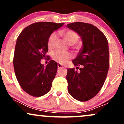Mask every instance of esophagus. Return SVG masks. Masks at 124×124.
I'll return each instance as SVG.
<instances>
[{
    "mask_svg": "<svg viewBox=\"0 0 124 124\" xmlns=\"http://www.w3.org/2000/svg\"><path fill=\"white\" fill-rule=\"evenodd\" d=\"M63 68V66L60 63H58V69H60V68Z\"/></svg>",
    "mask_w": 124,
    "mask_h": 124,
    "instance_id": "esophagus-1",
    "label": "esophagus"
}]
</instances>
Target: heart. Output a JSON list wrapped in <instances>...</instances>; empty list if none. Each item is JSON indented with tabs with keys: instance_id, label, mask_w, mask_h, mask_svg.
Wrapping results in <instances>:
<instances>
[{
	"instance_id": "b5f03b06",
	"label": "heart",
	"mask_w": 124,
	"mask_h": 124,
	"mask_svg": "<svg viewBox=\"0 0 124 124\" xmlns=\"http://www.w3.org/2000/svg\"><path fill=\"white\" fill-rule=\"evenodd\" d=\"M59 34L63 36L65 40L69 45H73V44H76L79 39V35L76 32H75L73 31H61L59 32ZM56 39H57L56 34H51L48 41V47L49 49H51L54 48ZM70 58L71 55L69 52L56 51L54 52L52 54V58H53L54 60L62 64L66 63L67 61L69 60Z\"/></svg>"
}]
</instances>
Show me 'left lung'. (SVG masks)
<instances>
[{"mask_svg": "<svg viewBox=\"0 0 124 124\" xmlns=\"http://www.w3.org/2000/svg\"><path fill=\"white\" fill-rule=\"evenodd\" d=\"M67 27L79 35L83 44L72 61L76 69H68V92L77 100L86 101L99 93L106 80L109 63L108 43L103 32L91 24L75 22ZM79 66L81 68L78 71Z\"/></svg>", "mask_w": 124, "mask_h": 124, "instance_id": "left-lung-1", "label": "left lung"}]
</instances>
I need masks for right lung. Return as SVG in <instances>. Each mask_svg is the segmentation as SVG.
<instances>
[{
    "label": "right lung",
    "mask_w": 124,
    "mask_h": 124,
    "mask_svg": "<svg viewBox=\"0 0 124 124\" xmlns=\"http://www.w3.org/2000/svg\"><path fill=\"white\" fill-rule=\"evenodd\" d=\"M63 24L35 23L25 27L18 37L14 54V69L21 88L31 96L40 97L50 90L58 64L51 60L44 66L41 60L48 57L46 54L49 36Z\"/></svg>",
    "instance_id": "obj_1"
}]
</instances>
